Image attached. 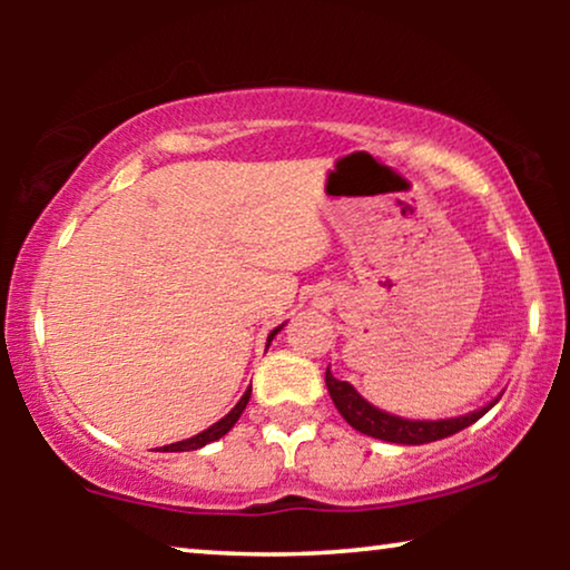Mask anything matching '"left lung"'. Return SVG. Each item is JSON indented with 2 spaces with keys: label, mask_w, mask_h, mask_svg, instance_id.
I'll use <instances>...</instances> for the list:
<instances>
[{
  "label": "left lung",
  "mask_w": 570,
  "mask_h": 570,
  "mask_svg": "<svg viewBox=\"0 0 570 570\" xmlns=\"http://www.w3.org/2000/svg\"><path fill=\"white\" fill-rule=\"evenodd\" d=\"M326 389H330L334 407L340 410V415L347 420L355 431H361L371 439H381V441H392V443H407V446H420V443H431V441H441L449 439L464 428H470L472 423L485 415V412L493 407V404L501 400L498 396L495 402H490L488 407L474 410L470 415L462 417H449V420H404L396 415H389V412H381L379 407H373L363 400L361 394L355 392L347 381L334 379L330 368H326Z\"/></svg>",
  "instance_id": "8db88e82"
}]
</instances>
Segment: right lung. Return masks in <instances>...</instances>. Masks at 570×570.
Returning a JSON list of instances; mask_svg holds the SVG:
<instances>
[{
	"mask_svg": "<svg viewBox=\"0 0 570 570\" xmlns=\"http://www.w3.org/2000/svg\"><path fill=\"white\" fill-rule=\"evenodd\" d=\"M279 332V326L275 332L269 334V342H272V337H275V334ZM248 396H252V386L246 389V394L240 396L238 400V404L236 407H233L228 415H225L223 420H217L215 425H209L207 431H202V433H197L194 435V439H186V441H178V443H170V446H163V451H194V449H202V446H207V443H213V441H217V439H223L225 433L230 431L233 425H236V420L240 417V412L246 410V404H248Z\"/></svg>",
	"mask_w": 570,
	"mask_h": 570,
	"instance_id": "add662e5",
	"label": "right lung"
}]
</instances>
